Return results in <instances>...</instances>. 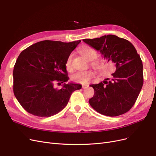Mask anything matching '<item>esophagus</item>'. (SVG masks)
<instances>
[{"instance_id": "obj_1", "label": "esophagus", "mask_w": 156, "mask_h": 156, "mask_svg": "<svg viewBox=\"0 0 156 156\" xmlns=\"http://www.w3.org/2000/svg\"><path fill=\"white\" fill-rule=\"evenodd\" d=\"M89 85L88 84H82V88H87V87H88Z\"/></svg>"}]
</instances>
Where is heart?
Returning <instances> with one entry per match:
<instances>
[{"instance_id": "b5f03b06", "label": "heart", "mask_w": 156, "mask_h": 156, "mask_svg": "<svg viewBox=\"0 0 156 156\" xmlns=\"http://www.w3.org/2000/svg\"><path fill=\"white\" fill-rule=\"evenodd\" d=\"M79 52L83 57L88 61H91V65L92 66L98 69H101L102 68L103 63L100 59L96 58L98 56V52L95 49L88 45H83L79 49ZM72 57L73 55L72 54L69 55L66 60V68L68 71L72 69ZM94 75V73L91 69L77 71L72 75L71 79L74 82L84 84L88 83Z\"/></svg>"}]
</instances>
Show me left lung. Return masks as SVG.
<instances>
[{"mask_svg": "<svg viewBox=\"0 0 156 156\" xmlns=\"http://www.w3.org/2000/svg\"><path fill=\"white\" fill-rule=\"evenodd\" d=\"M83 41L100 51L107 62L116 64L111 78L92 84L94 96L89 103L97 112L116 116L129 111L137 99L143 84V62L134 46L126 39L107 35Z\"/></svg>", "mask_w": 156, "mask_h": 156, "instance_id": "1", "label": "left lung"}]
</instances>
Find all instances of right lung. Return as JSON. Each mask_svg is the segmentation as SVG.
I'll return each mask as SVG.
<instances>
[{
  "label": "right lung",
  "instance_id": "add662e5",
  "mask_svg": "<svg viewBox=\"0 0 156 156\" xmlns=\"http://www.w3.org/2000/svg\"><path fill=\"white\" fill-rule=\"evenodd\" d=\"M81 40L69 43L44 40L33 44L19 55L13 72V90L17 101L30 114L49 117L67 105L79 84H54L68 81L66 60Z\"/></svg>",
  "mask_w": 156,
  "mask_h": 156
}]
</instances>
